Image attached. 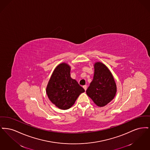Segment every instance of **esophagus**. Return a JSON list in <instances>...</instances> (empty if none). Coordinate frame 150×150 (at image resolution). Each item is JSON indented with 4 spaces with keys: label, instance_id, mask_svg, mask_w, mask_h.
<instances>
[{
    "label": "esophagus",
    "instance_id": "esophagus-1",
    "mask_svg": "<svg viewBox=\"0 0 150 150\" xmlns=\"http://www.w3.org/2000/svg\"><path fill=\"white\" fill-rule=\"evenodd\" d=\"M83 88L84 89V90L86 91V89H87V86H83Z\"/></svg>",
    "mask_w": 150,
    "mask_h": 150
}]
</instances>
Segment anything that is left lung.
<instances>
[{
	"label": "left lung",
	"mask_w": 150,
	"mask_h": 150,
	"mask_svg": "<svg viewBox=\"0 0 150 150\" xmlns=\"http://www.w3.org/2000/svg\"><path fill=\"white\" fill-rule=\"evenodd\" d=\"M94 67L93 80L86 93L97 106L103 107L114 98L116 85L111 72L105 64L97 62Z\"/></svg>",
	"instance_id": "8db88e82"
}]
</instances>
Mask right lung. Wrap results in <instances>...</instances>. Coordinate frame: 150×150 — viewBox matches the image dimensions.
<instances>
[{
  "label": "right lung",
  "mask_w": 150,
  "mask_h": 150,
  "mask_svg": "<svg viewBox=\"0 0 150 150\" xmlns=\"http://www.w3.org/2000/svg\"><path fill=\"white\" fill-rule=\"evenodd\" d=\"M70 66L66 63L58 64L53 72L46 88L50 101L62 109L70 108L79 95L85 90L70 76Z\"/></svg>",
  "instance_id": "right-lung-1"
}]
</instances>
